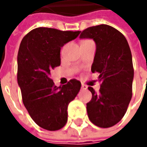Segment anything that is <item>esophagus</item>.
I'll use <instances>...</instances> for the list:
<instances>
[{
  "mask_svg": "<svg viewBox=\"0 0 147 147\" xmlns=\"http://www.w3.org/2000/svg\"><path fill=\"white\" fill-rule=\"evenodd\" d=\"M82 89H83V90H87V89H88V87H87L86 85H84V84H82Z\"/></svg>",
  "mask_w": 147,
  "mask_h": 147,
  "instance_id": "obj_1",
  "label": "esophagus"
}]
</instances>
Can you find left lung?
I'll return each instance as SVG.
<instances>
[{"label":"left lung","instance_id":"8db88e82","mask_svg":"<svg viewBox=\"0 0 147 147\" xmlns=\"http://www.w3.org/2000/svg\"><path fill=\"white\" fill-rule=\"evenodd\" d=\"M80 38L93 39L96 54L92 72L100 74L99 92L87 103L90 121L100 127H110L120 121L127 111L133 95L134 70L130 47L125 37L107 24L93 26L81 32Z\"/></svg>","mask_w":147,"mask_h":147}]
</instances>
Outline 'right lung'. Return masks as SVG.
<instances>
[{
	"instance_id": "add662e5",
	"label": "right lung",
	"mask_w": 147,
	"mask_h": 147,
	"mask_svg": "<svg viewBox=\"0 0 147 147\" xmlns=\"http://www.w3.org/2000/svg\"><path fill=\"white\" fill-rule=\"evenodd\" d=\"M80 32L41 27L29 32L20 43L17 80L23 102L33 121L49 131L66 124L68 105L81 88L76 79L56 87L50 78L51 70L60 65L61 47Z\"/></svg>"
}]
</instances>
